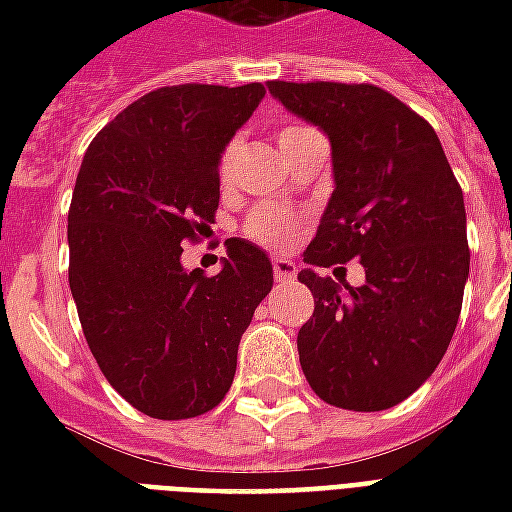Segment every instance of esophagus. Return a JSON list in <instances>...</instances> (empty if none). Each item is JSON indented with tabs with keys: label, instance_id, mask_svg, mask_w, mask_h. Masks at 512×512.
Masks as SVG:
<instances>
[{
	"label": "esophagus",
	"instance_id": "1",
	"mask_svg": "<svg viewBox=\"0 0 512 512\" xmlns=\"http://www.w3.org/2000/svg\"><path fill=\"white\" fill-rule=\"evenodd\" d=\"M271 268H274L277 282H285V279L296 277V263H293V260H285V257H277V260L271 263Z\"/></svg>",
	"mask_w": 512,
	"mask_h": 512
}]
</instances>
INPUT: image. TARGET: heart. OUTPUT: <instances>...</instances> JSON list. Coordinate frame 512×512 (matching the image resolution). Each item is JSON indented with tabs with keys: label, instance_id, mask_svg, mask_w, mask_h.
Segmentation results:
<instances>
[{
	"label": "heart",
	"instance_id": "b5f03b06",
	"mask_svg": "<svg viewBox=\"0 0 512 512\" xmlns=\"http://www.w3.org/2000/svg\"><path fill=\"white\" fill-rule=\"evenodd\" d=\"M301 131H307L304 126H285L277 134L279 147L285 150L290 145L293 136H299ZM238 147H241V139H230L227 145L222 147L219 153V161H216V180L219 186H230L233 183V169L235 158H238ZM301 224H304V213L293 211V208H279V205H257L252 211L246 213L244 224H241V233L255 241L257 246L263 249H288L296 235H299Z\"/></svg>",
	"mask_w": 512,
	"mask_h": 512
}]
</instances>
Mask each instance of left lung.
I'll return each instance as SVG.
<instances>
[{
    "instance_id": "left-lung-1",
    "label": "left lung",
    "mask_w": 512,
    "mask_h": 512,
    "mask_svg": "<svg viewBox=\"0 0 512 512\" xmlns=\"http://www.w3.org/2000/svg\"><path fill=\"white\" fill-rule=\"evenodd\" d=\"M332 142L334 191L299 282L315 312L299 362L329 406L384 411L425 384L458 326L469 279L461 183L433 126L376 84L268 82ZM359 259L368 282L314 274Z\"/></svg>"
}]
</instances>
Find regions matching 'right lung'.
<instances>
[{"mask_svg": "<svg viewBox=\"0 0 512 512\" xmlns=\"http://www.w3.org/2000/svg\"><path fill=\"white\" fill-rule=\"evenodd\" d=\"M266 87L175 84L126 106L84 153L68 282L106 381L153 419L200 417L233 384L238 343L274 285L266 252L227 238L219 274L180 266L211 233L216 161Z\"/></svg>", "mask_w": 512, "mask_h": 512, "instance_id": "right-lung-1", "label": "right lung"}]
</instances>
